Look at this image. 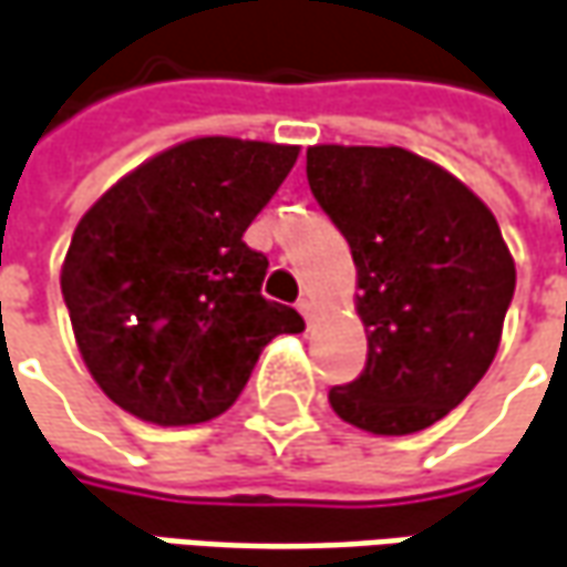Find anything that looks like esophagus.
<instances>
[{"label":"esophagus","instance_id":"obj_1","mask_svg":"<svg viewBox=\"0 0 567 567\" xmlns=\"http://www.w3.org/2000/svg\"><path fill=\"white\" fill-rule=\"evenodd\" d=\"M298 310H300V316H303V319H307V326H310V322H313V316H316L313 300L300 298V300H298Z\"/></svg>","mask_w":567,"mask_h":567}]
</instances>
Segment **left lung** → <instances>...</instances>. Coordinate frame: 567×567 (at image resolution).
<instances>
[{
    "label": "left lung",
    "instance_id": "left-lung-1",
    "mask_svg": "<svg viewBox=\"0 0 567 567\" xmlns=\"http://www.w3.org/2000/svg\"><path fill=\"white\" fill-rule=\"evenodd\" d=\"M307 179L348 238L369 353L329 391L344 422L413 434L444 419L491 369L515 264L491 207L406 148L313 145Z\"/></svg>",
    "mask_w": 567,
    "mask_h": 567
}]
</instances>
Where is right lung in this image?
<instances>
[{
	"mask_svg": "<svg viewBox=\"0 0 567 567\" xmlns=\"http://www.w3.org/2000/svg\"><path fill=\"white\" fill-rule=\"evenodd\" d=\"M298 145L204 136L126 173L83 214L61 267L73 338L95 384L154 425L233 406L298 310L267 300L269 260L241 235L282 186Z\"/></svg>",
	"mask_w": 567,
	"mask_h": 567,
	"instance_id": "right-lung-1",
	"label": "right lung"
}]
</instances>
